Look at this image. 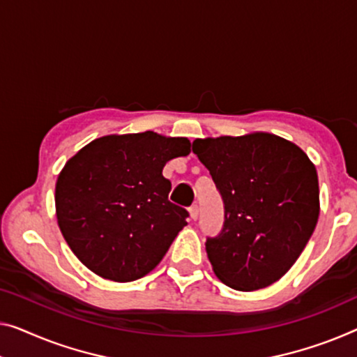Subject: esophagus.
Masks as SVG:
<instances>
[{
	"mask_svg": "<svg viewBox=\"0 0 357 357\" xmlns=\"http://www.w3.org/2000/svg\"><path fill=\"white\" fill-rule=\"evenodd\" d=\"M189 215H190V218H192V220L195 221L197 218H199V206H197V205L190 206V208H189Z\"/></svg>",
	"mask_w": 357,
	"mask_h": 357,
	"instance_id": "esophagus-1",
	"label": "esophagus"
}]
</instances>
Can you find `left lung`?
Returning a JSON list of instances; mask_svg holds the SVG:
<instances>
[{
  "label": "left lung",
  "mask_w": 357,
  "mask_h": 357,
  "mask_svg": "<svg viewBox=\"0 0 357 357\" xmlns=\"http://www.w3.org/2000/svg\"><path fill=\"white\" fill-rule=\"evenodd\" d=\"M225 202V225L206 238L216 278L253 291L278 282L300 257L319 218L314 163L294 142L271 132L195 139Z\"/></svg>",
  "instance_id": "1"
}]
</instances>
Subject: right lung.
<instances>
[{
  "label": "right lung",
  "mask_w": 357,
  "mask_h": 357,
  "mask_svg": "<svg viewBox=\"0 0 357 357\" xmlns=\"http://www.w3.org/2000/svg\"><path fill=\"white\" fill-rule=\"evenodd\" d=\"M189 152L188 137L146 131L98 137L66 163L56 183L57 225L89 271L131 282L162 261L189 216L168 200L172 183L162 172Z\"/></svg>",
  "instance_id": "1"
}]
</instances>
